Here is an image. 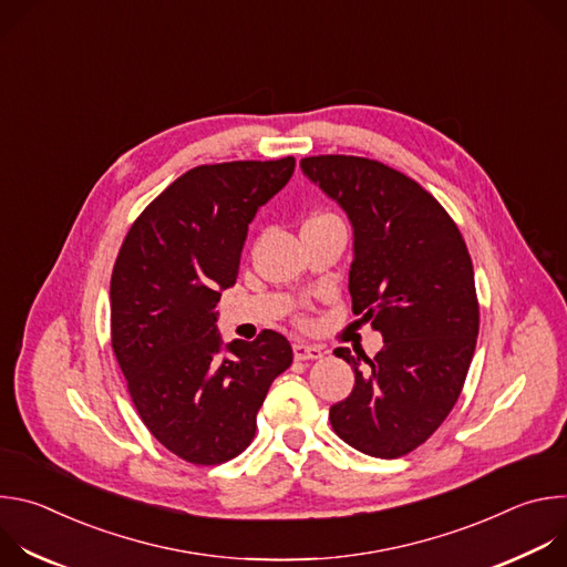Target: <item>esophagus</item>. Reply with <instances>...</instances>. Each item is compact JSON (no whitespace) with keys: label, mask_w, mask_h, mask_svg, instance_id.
<instances>
[{"label":"esophagus","mask_w":567,"mask_h":567,"mask_svg":"<svg viewBox=\"0 0 567 567\" xmlns=\"http://www.w3.org/2000/svg\"><path fill=\"white\" fill-rule=\"evenodd\" d=\"M322 352L320 348H316V346H309V343H302V341H298V343H293V357L298 359V361H313V359H322Z\"/></svg>","instance_id":"34e87169"}]
</instances>
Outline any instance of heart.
<instances>
[{"mask_svg": "<svg viewBox=\"0 0 567 567\" xmlns=\"http://www.w3.org/2000/svg\"><path fill=\"white\" fill-rule=\"evenodd\" d=\"M322 217H332V215H318V217H311V219H322Z\"/></svg>", "mask_w": 567, "mask_h": 567, "instance_id": "1", "label": "heart"}]
</instances>
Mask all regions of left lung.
<instances>
[{
  "instance_id": "obj_1",
  "label": "left lung",
  "mask_w": 567,
  "mask_h": 567,
  "mask_svg": "<svg viewBox=\"0 0 567 567\" xmlns=\"http://www.w3.org/2000/svg\"><path fill=\"white\" fill-rule=\"evenodd\" d=\"M300 168L350 219L352 311L383 337L374 359L334 350L354 388L330 422L357 451L394 460L424 444L460 396L480 326L473 265L455 221L411 177L343 154Z\"/></svg>"
}]
</instances>
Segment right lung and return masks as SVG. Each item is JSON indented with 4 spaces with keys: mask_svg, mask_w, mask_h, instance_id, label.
<instances>
[{
    "mask_svg": "<svg viewBox=\"0 0 567 567\" xmlns=\"http://www.w3.org/2000/svg\"><path fill=\"white\" fill-rule=\"evenodd\" d=\"M293 168V156L193 168L141 213L118 251L112 348L143 424L186 462L245 451L269 385L293 361L274 330L224 343L215 326L249 224Z\"/></svg>",
    "mask_w": 567,
    "mask_h": 567,
    "instance_id": "1",
    "label": "right lung"
}]
</instances>
